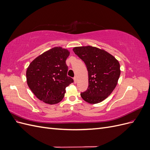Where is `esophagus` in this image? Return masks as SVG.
<instances>
[{
	"mask_svg": "<svg viewBox=\"0 0 150 150\" xmlns=\"http://www.w3.org/2000/svg\"><path fill=\"white\" fill-rule=\"evenodd\" d=\"M74 83H76V82H77L76 77H74Z\"/></svg>",
	"mask_w": 150,
	"mask_h": 150,
	"instance_id": "34e87169",
	"label": "esophagus"
}]
</instances>
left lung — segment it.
<instances>
[{
	"instance_id": "obj_1",
	"label": "left lung",
	"mask_w": 150,
	"mask_h": 150,
	"mask_svg": "<svg viewBox=\"0 0 150 150\" xmlns=\"http://www.w3.org/2000/svg\"><path fill=\"white\" fill-rule=\"evenodd\" d=\"M73 51L88 71L89 86L81 93V98L90 104L103 101L117 85L121 73L119 62L110 53L95 47H76Z\"/></svg>"
}]
</instances>
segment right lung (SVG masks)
<instances>
[{"label": "right lung", "instance_id": "obj_1", "mask_svg": "<svg viewBox=\"0 0 150 150\" xmlns=\"http://www.w3.org/2000/svg\"><path fill=\"white\" fill-rule=\"evenodd\" d=\"M69 55L67 49L54 47L32 62L26 72L27 83L40 101L54 104L62 101L66 88L74 82L67 76L66 61Z\"/></svg>", "mask_w": 150, "mask_h": 150}]
</instances>
